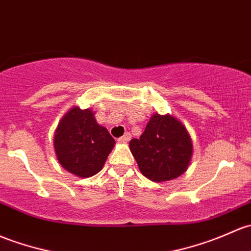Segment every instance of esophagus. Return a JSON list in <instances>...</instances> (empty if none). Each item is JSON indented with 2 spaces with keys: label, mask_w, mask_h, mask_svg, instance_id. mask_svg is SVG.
<instances>
[{
  "label": "esophagus",
  "mask_w": 251,
  "mask_h": 251,
  "mask_svg": "<svg viewBox=\"0 0 251 251\" xmlns=\"http://www.w3.org/2000/svg\"><path fill=\"white\" fill-rule=\"evenodd\" d=\"M131 139V133L130 132H126L124 136H121L119 138V142H128Z\"/></svg>",
  "instance_id": "obj_1"
}]
</instances>
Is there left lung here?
Here are the masks:
<instances>
[{
  "mask_svg": "<svg viewBox=\"0 0 251 251\" xmlns=\"http://www.w3.org/2000/svg\"><path fill=\"white\" fill-rule=\"evenodd\" d=\"M130 149L142 174L156 183L183 174L192 155L185 126L171 115H152L139 139H131Z\"/></svg>",
  "mask_w": 251,
  "mask_h": 251,
  "instance_id": "left-lung-1",
  "label": "left lung"
}]
</instances>
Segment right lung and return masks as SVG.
I'll use <instances>...</instances> for the list:
<instances>
[{"instance_id":"add662e5","label":"right lung","mask_w":251,"mask_h":251,"mask_svg":"<svg viewBox=\"0 0 251 251\" xmlns=\"http://www.w3.org/2000/svg\"><path fill=\"white\" fill-rule=\"evenodd\" d=\"M114 138L97 124L90 109L72 108L60 121L54 137L59 162L68 172L86 178L103 167Z\"/></svg>"}]
</instances>
